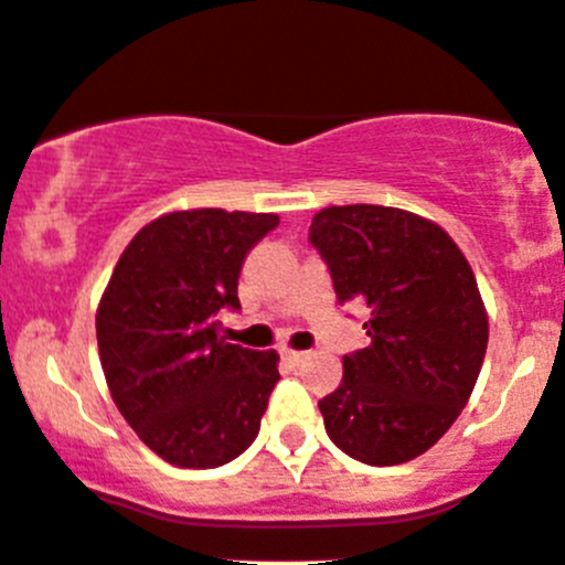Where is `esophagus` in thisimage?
Here are the masks:
<instances>
[{"instance_id": "obj_1", "label": "esophagus", "mask_w": 565, "mask_h": 565, "mask_svg": "<svg viewBox=\"0 0 565 565\" xmlns=\"http://www.w3.org/2000/svg\"><path fill=\"white\" fill-rule=\"evenodd\" d=\"M281 358L287 365H301L309 358L307 352H295V349H281Z\"/></svg>"}]
</instances>
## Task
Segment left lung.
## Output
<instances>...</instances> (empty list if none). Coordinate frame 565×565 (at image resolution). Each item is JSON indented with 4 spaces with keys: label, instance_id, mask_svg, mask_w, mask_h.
Masks as SVG:
<instances>
[{
    "label": "left lung",
    "instance_id": "1",
    "mask_svg": "<svg viewBox=\"0 0 565 565\" xmlns=\"http://www.w3.org/2000/svg\"><path fill=\"white\" fill-rule=\"evenodd\" d=\"M309 242L338 301H363L365 349L318 403L334 445L374 467L403 465L436 445L470 399L484 363L487 309L465 253L436 222L385 205H332Z\"/></svg>",
    "mask_w": 565,
    "mask_h": 565
}]
</instances>
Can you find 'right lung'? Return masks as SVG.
Returning <instances> with one entry per match:
<instances>
[{
	"mask_svg": "<svg viewBox=\"0 0 565 565\" xmlns=\"http://www.w3.org/2000/svg\"><path fill=\"white\" fill-rule=\"evenodd\" d=\"M276 225V213H162L126 245L100 295L95 332L111 399L169 465H227L258 436L278 354L225 343L213 315L238 309L242 262Z\"/></svg>",
	"mask_w": 565,
	"mask_h": 565,
	"instance_id": "right-lung-1",
	"label": "right lung"
}]
</instances>
